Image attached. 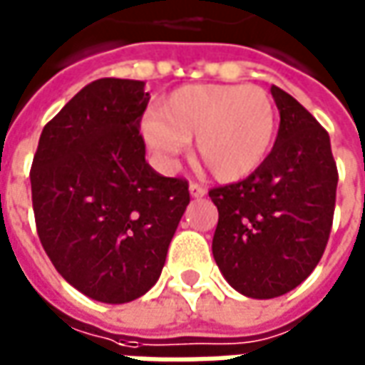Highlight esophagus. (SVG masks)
Returning <instances> with one entry per match:
<instances>
[{
    "instance_id": "obj_1",
    "label": "esophagus",
    "mask_w": 365,
    "mask_h": 365,
    "mask_svg": "<svg viewBox=\"0 0 365 365\" xmlns=\"http://www.w3.org/2000/svg\"><path fill=\"white\" fill-rule=\"evenodd\" d=\"M190 193H192V197H203L205 195V187H203L202 183L192 182L190 183Z\"/></svg>"
}]
</instances>
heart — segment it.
Segmentation results:
<instances>
[{
    "mask_svg": "<svg viewBox=\"0 0 365 365\" xmlns=\"http://www.w3.org/2000/svg\"><path fill=\"white\" fill-rule=\"evenodd\" d=\"M277 131L274 98L257 86L200 83L165 96L143 138L162 158L193 140L195 162L217 182H240L266 162Z\"/></svg>",
    "mask_w": 365,
    "mask_h": 365,
    "instance_id": "b5f03b06",
    "label": "heart"
}]
</instances>
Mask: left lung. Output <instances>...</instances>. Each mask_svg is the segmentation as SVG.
<instances>
[{"instance_id": "obj_1", "label": "left lung", "mask_w": 365, "mask_h": 365, "mask_svg": "<svg viewBox=\"0 0 365 365\" xmlns=\"http://www.w3.org/2000/svg\"><path fill=\"white\" fill-rule=\"evenodd\" d=\"M274 150L245 180L210 190L217 205L215 264L227 284L255 299L284 296L306 279L328 245L338 168L328 131L284 89Z\"/></svg>"}]
</instances>
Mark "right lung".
<instances>
[{
	"instance_id": "obj_1",
	"label": "right lung",
	"mask_w": 365,
	"mask_h": 365,
	"mask_svg": "<svg viewBox=\"0 0 365 365\" xmlns=\"http://www.w3.org/2000/svg\"><path fill=\"white\" fill-rule=\"evenodd\" d=\"M143 81H91L47 121L31 163L39 242L91 299L125 304L158 282L190 203L183 178L145 162Z\"/></svg>"
}]
</instances>
